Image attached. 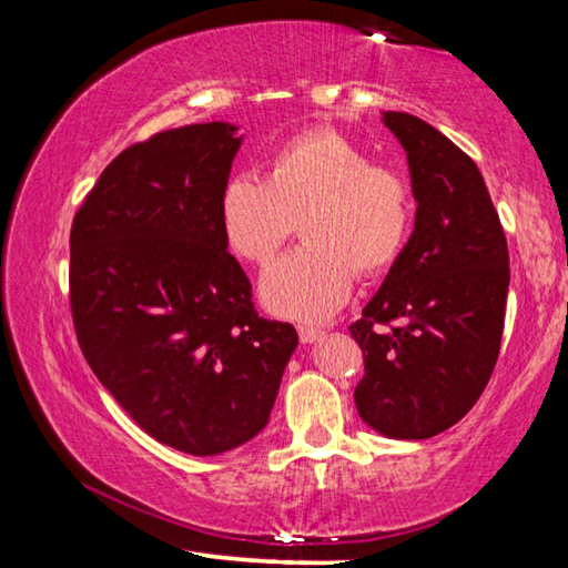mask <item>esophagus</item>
I'll use <instances>...</instances> for the list:
<instances>
[{
    "instance_id": "34e87169",
    "label": "esophagus",
    "mask_w": 568,
    "mask_h": 568,
    "mask_svg": "<svg viewBox=\"0 0 568 568\" xmlns=\"http://www.w3.org/2000/svg\"><path fill=\"white\" fill-rule=\"evenodd\" d=\"M297 335H301L303 343H318L325 331L318 328V325H297Z\"/></svg>"
}]
</instances>
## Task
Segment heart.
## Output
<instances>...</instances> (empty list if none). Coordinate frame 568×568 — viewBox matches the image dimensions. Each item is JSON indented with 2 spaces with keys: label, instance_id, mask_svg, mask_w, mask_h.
I'll return each instance as SVG.
<instances>
[{
  "label": "heart",
  "instance_id": "b5f03b06",
  "mask_svg": "<svg viewBox=\"0 0 568 568\" xmlns=\"http://www.w3.org/2000/svg\"><path fill=\"white\" fill-rule=\"evenodd\" d=\"M301 220L307 243L261 281L267 311L323 321L348 301L353 267L378 275L398 261L413 223V197L398 170L335 130H307L267 160L265 180L240 172L220 195V225L233 253L271 263Z\"/></svg>",
  "mask_w": 568,
  "mask_h": 568
}]
</instances>
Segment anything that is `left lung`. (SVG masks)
Returning a JSON list of instances; mask_svg holds the SVG:
<instances>
[{
  "instance_id": "8db88e82",
  "label": "left lung",
  "mask_w": 568,
  "mask_h": 568,
  "mask_svg": "<svg viewBox=\"0 0 568 568\" xmlns=\"http://www.w3.org/2000/svg\"><path fill=\"white\" fill-rule=\"evenodd\" d=\"M406 150L416 220L351 325L365 358L355 408L386 438H430L474 408L501 348L506 235L476 162L434 124L383 112ZM394 325L378 332L376 324Z\"/></svg>"
}]
</instances>
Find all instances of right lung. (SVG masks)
<instances>
[{
    "label": "right lung",
    "instance_id": "right-lung-1",
    "mask_svg": "<svg viewBox=\"0 0 568 568\" xmlns=\"http://www.w3.org/2000/svg\"><path fill=\"white\" fill-rule=\"evenodd\" d=\"M237 124L160 132L114 158L70 235L72 318L94 376L160 444L217 456L271 420L291 323L257 318L220 195Z\"/></svg>",
    "mask_w": 568,
    "mask_h": 568
}]
</instances>
